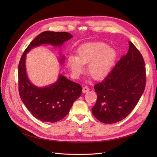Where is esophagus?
I'll return each instance as SVG.
<instances>
[{
    "label": "esophagus",
    "mask_w": 157,
    "mask_h": 157,
    "mask_svg": "<svg viewBox=\"0 0 157 157\" xmlns=\"http://www.w3.org/2000/svg\"><path fill=\"white\" fill-rule=\"evenodd\" d=\"M82 92L83 93H86L87 92H88L89 91V88H88V87H87V86H84V87H83L82 88Z\"/></svg>",
    "instance_id": "esophagus-1"
}]
</instances>
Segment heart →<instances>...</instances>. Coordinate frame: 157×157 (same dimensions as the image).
Instances as JSON below:
<instances>
[{"instance_id":"1","label":"heart","mask_w":157,"mask_h":157,"mask_svg":"<svg viewBox=\"0 0 157 157\" xmlns=\"http://www.w3.org/2000/svg\"><path fill=\"white\" fill-rule=\"evenodd\" d=\"M77 56L70 54L67 65L71 75L78 78L84 71V65L87 64V73L94 80H101L110 73L115 65L117 53L115 48L105 42H89L78 47Z\"/></svg>"}]
</instances>
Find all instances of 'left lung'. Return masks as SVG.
I'll return each mask as SVG.
<instances>
[{"instance_id":"8db88e82","label":"left lung","mask_w":157,"mask_h":157,"mask_svg":"<svg viewBox=\"0 0 157 157\" xmlns=\"http://www.w3.org/2000/svg\"><path fill=\"white\" fill-rule=\"evenodd\" d=\"M146 82L143 57L129 41V50L102 82L94 86L97 101L92 109L98 120L113 124L125 118L143 94Z\"/></svg>"}]
</instances>
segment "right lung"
<instances>
[{
	"mask_svg": "<svg viewBox=\"0 0 157 157\" xmlns=\"http://www.w3.org/2000/svg\"><path fill=\"white\" fill-rule=\"evenodd\" d=\"M72 37L67 32H42L27 47L19 63L18 86L21 101L32 115L42 122H56L63 118L74 101L81 96L82 87L62 75H59L57 81L49 86L38 87L33 84L26 72L27 53L42 44L60 47ZM65 59V56L61 55L59 62L63 63Z\"/></svg>",
	"mask_w": 157,
	"mask_h": 157,
	"instance_id": "obj_1",
	"label": "right lung"
}]
</instances>
